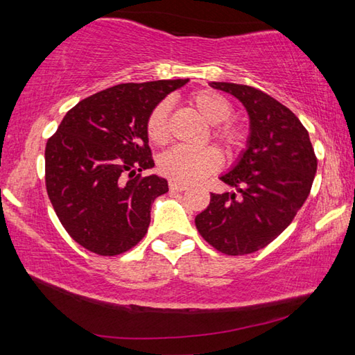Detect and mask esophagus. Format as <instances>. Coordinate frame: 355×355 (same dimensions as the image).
Returning a JSON list of instances; mask_svg holds the SVG:
<instances>
[{
  "instance_id": "1",
  "label": "esophagus",
  "mask_w": 355,
  "mask_h": 355,
  "mask_svg": "<svg viewBox=\"0 0 355 355\" xmlns=\"http://www.w3.org/2000/svg\"><path fill=\"white\" fill-rule=\"evenodd\" d=\"M169 188H171V191L182 192V191H184V189H188V184L178 183V182H171V183H169Z\"/></svg>"
}]
</instances>
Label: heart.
Instances as JSON below:
<instances>
[{"instance_id":"obj_1","label":"heart","mask_w":355,"mask_h":355,"mask_svg":"<svg viewBox=\"0 0 355 355\" xmlns=\"http://www.w3.org/2000/svg\"><path fill=\"white\" fill-rule=\"evenodd\" d=\"M191 103L197 107L209 123H214L213 136L225 147L228 153H238L245 144V131L235 122H230L233 105L224 94L211 89H202L191 95ZM171 101L161 100L148 112L146 131L150 142L164 146L169 141ZM222 164L219 150L211 146L186 147L177 146L167 150L159 158V171L163 175L178 183H196L216 172Z\"/></svg>"}]
</instances>
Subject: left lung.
I'll return each mask as SVG.
<instances>
[{"instance_id":"left-lung-1","label":"left lung","mask_w":355,"mask_h":355,"mask_svg":"<svg viewBox=\"0 0 355 355\" xmlns=\"http://www.w3.org/2000/svg\"><path fill=\"white\" fill-rule=\"evenodd\" d=\"M209 86L236 97L248 110V148L222 182L238 191L211 194L196 216L202 238L227 255H245L274 241L307 200L318 167L309 131L271 95L235 83Z\"/></svg>"}]
</instances>
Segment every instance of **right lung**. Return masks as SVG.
Wrapping results in <instances>:
<instances>
[{
  "instance_id": "add662e5",
  "label": "right lung",
  "mask_w": 355,
  "mask_h": 355,
  "mask_svg": "<svg viewBox=\"0 0 355 355\" xmlns=\"http://www.w3.org/2000/svg\"><path fill=\"white\" fill-rule=\"evenodd\" d=\"M189 80L119 84L81 100L45 147V184L69 235L84 249L114 257L146 236L164 178L155 166L146 122L152 107Z\"/></svg>"
}]
</instances>
